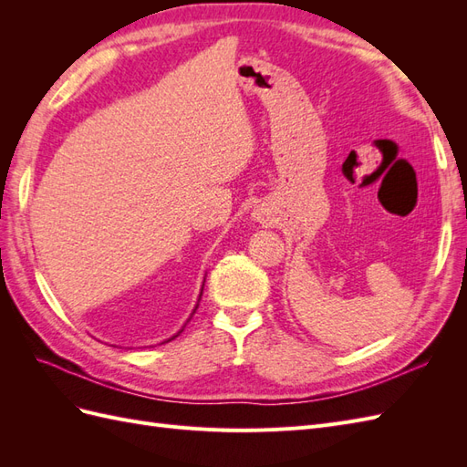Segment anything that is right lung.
Listing matches in <instances>:
<instances>
[{"label": "right lung", "mask_w": 467, "mask_h": 467, "mask_svg": "<svg viewBox=\"0 0 467 467\" xmlns=\"http://www.w3.org/2000/svg\"><path fill=\"white\" fill-rule=\"evenodd\" d=\"M202 288H204V285H202ZM201 296H202V292H201ZM199 300H201V298H199ZM196 307H199V304H196ZM196 307H194V312H196ZM194 312H192V314H194ZM191 317H192V316H191ZM181 331H182V329H181ZM181 331H179V333H181ZM179 333H177V335H179ZM177 335H175V337H177ZM175 337H171V338H175ZM171 338H169V341H171Z\"/></svg>", "instance_id": "1"}]
</instances>
